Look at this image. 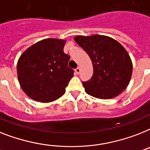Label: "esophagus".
Wrapping results in <instances>:
<instances>
[{
  "label": "esophagus",
  "instance_id": "34e87169",
  "mask_svg": "<svg viewBox=\"0 0 150 150\" xmlns=\"http://www.w3.org/2000/svg\"><path fill=\"white\" fill-rule=\"evenodd\" d=\"M75 74L79 75V72H80V68H79V67H78V68H76V69H75Z\"/></svg>",
  "mask_w": 150,
  "mask_h": 150
}]
</instances>
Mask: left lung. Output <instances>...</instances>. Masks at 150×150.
Here are the masks:
<instances>
[{
    "mask_svg": "<svg viewBox=\"0 0 150 150\" xmlns=\"http://www.w3.org/2000/svg\"><path fill=\"white\" fill-rule=\"evenodd\" d=\"M75 41L91 58L93 75L83 81L86 92L102 99L117 96L126 89L132 72V63L124 47L105 35H79Z\"/></svg>",
    "mask_w": 150,
    "mask_h": 150,
    "instance_id": "8db88e82",
    "label": "left lung"
}]
</instances>
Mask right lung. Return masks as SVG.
<instances>
[{
	"mask_svg": "<svg viewBox=\"0 0 150 150\" xmlns=\"http://www.w3.org/2000/svg\"><path fill=\"white\" fill-rule=\"evenodd\" d=\"M65 40L47 38L29 47L18 59V81L27 96L41 103L58 99L74 75L64 53Z\"/></svg>",
	"mask_w": 150,
	"mask_h": 150,
	"instance_id": "obj_1",
	"label": "right lung"
}]
</instances>
